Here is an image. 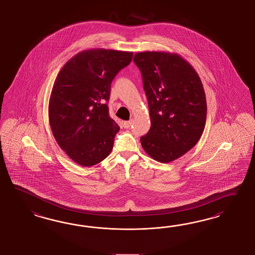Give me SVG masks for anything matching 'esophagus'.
<instances>
[{
    "mask_svg": "<svg viewBox=\"0 0 255 255\" xmlns=\"http://www.w3.org/2000/svg\"><path fill=\"white\" fill-rule=\"evenodd\" d=\"M131 121H128V122H124V128H129L130 126L131 125Z\"/></svg>",
    "mask_w": 255,
    "mask_h": 255,
    "instance_id": "34e87169",
    "label": "esophagus"
}]
</instances>
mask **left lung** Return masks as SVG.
Here are the masks:
<instances>
[{"instance_id": "1", "label": "left lung", "mask_w": 255, "mask_h": 255, "mask_svg": "<svg viewBox=\"0 0 255 255\" xmlns=\"http://www.w3.org/2000/svg\"><path fill=\"white\" fill-rule=\"evenodd\" d=\"M133 61L142 73L151 123L141 145L153 159L171 162L189 151L204 131L207 102L200 76L175 53L141 52Z\"/></svg>"}]
</instances>
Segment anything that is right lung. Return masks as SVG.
<instances>
[{
  "mask_svg": "<svg viewBox=\"0 0 255 255\" xmlns=\"http://www.w3.org/2000/svg\"><path fill=\"white\" fill-rule=\"evenodd\" d=\"M132 52L83 50L63 66L49 99V123L55 141L83 167L101 162L113 148L120 127L110 117L107 102L118 72L128 66Z\"/></svg>",
  "mask_w": 255,
  "mask_h": 255,
  "instance_id": "add662e5",
  "label": "right lung"
}]
</instances>
